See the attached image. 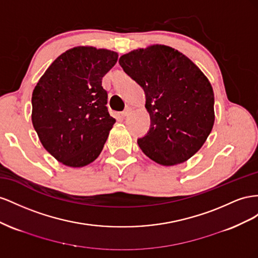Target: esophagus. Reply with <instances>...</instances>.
<instances>
[{
    "label": "esophagus",
    "instance_id": "1",
    "mask_svg": "<svg viewBox=\"0 0 258 258\" xmlns=\"http://www.w3.org/2000/svg\"><path fill=\"white\" fill-rule=\"evenodd\" d=\"M132 111H133V109H132L131 107H127L126 109L124 110V111L122 112V116L123 117H125V116H127V115H130L131 113H132Z\"/></svg>",
    "mask_w": 258,
    "mask_h": 258
}]
</instances>
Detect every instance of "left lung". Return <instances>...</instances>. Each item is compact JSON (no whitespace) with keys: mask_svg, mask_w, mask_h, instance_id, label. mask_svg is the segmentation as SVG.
Listing matches in <instances>:
<instances>
[{"mask_svg":"<svg viewBox=\"0 0 258 258\" xmlns=\"http://www.w3.org/2000/svg\"><path fill=\"white\" fill-rule=\"evenodd\" d=\"M119 63L146 95L151 124L137 141L139 148L160 165L189 160L201 149L215 121L209 79L186 55L162 44L132 50Z\"/></svg>","mask_w":258,"mask_h":258,"instance_id":"1","label":"left lung"}]
</instances>
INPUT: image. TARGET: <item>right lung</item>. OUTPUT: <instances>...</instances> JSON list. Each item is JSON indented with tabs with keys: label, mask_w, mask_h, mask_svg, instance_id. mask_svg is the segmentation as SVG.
I'll return each instance as SVG.
<instances>
[{
	"label": "right lung",
	"mask_w": 258,
	"mask_h": 258,
	"mask_svg": "<svg viewBox=\"0 0 258 258\" xmlns=\"http://www.w3.org/2000/svg\"><path fill=\"white\" fill-rule=\"evenodd\" d=\"M117 53L94 46L66 50L44 72L32 93V124L44 148L70 167L96 160L115 119L107 108L102 78Z\"/></svg>",
	"instance_id": "1"
}]
</instances>
